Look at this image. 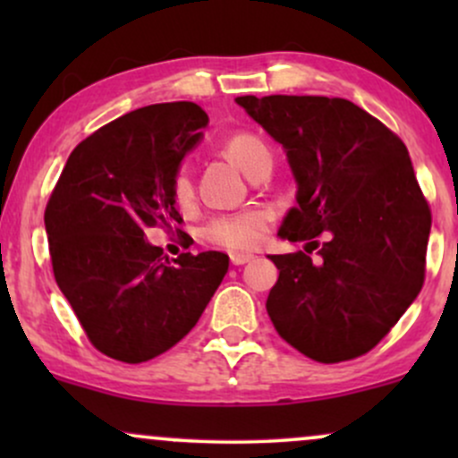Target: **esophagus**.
I'll return each mask as SVG.
<instances>
[{"label":"esophagus","mask_w":458,"mask_h":458,"mask_svg":"<svg viewBox=\"0 0 458 458\" xmlns=\"http://www.w3.org/2000/svg\"><path fill=\"white\" fill-rule=\"evenodd\" d=\"M251 259H254V256H251V254H241V251H233V254H230V262H233L234 267L245 265V262H250Z\"/></svg>","instance_id":"esophagus-1"}]
</instances>
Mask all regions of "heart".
<instances>
[{
    "mask_svg": "<svg viewBox=\"0 0 458 458\" xmlns=\"http://www.w3.org/2000/svg\"><path fill=\"white\" fill-rule=\"evenodd\" d=\"M224 157L236 170L247 174L254 161L262 155H269L267 146L259 138L250 133H236L228 138L222 146ZM174 198L178 204H185L191 198V182L185 174H178L174 181ZM271 213L262 207H247L236 213L219 215L204 230V236L219 247L233 251L254 250L256 245L265 239L267 228H269Z\"/></svg>",
    "mask_w": 458,
    "mask_h": 458,
    "instance_id": "obj_1",
    "label": "heart"
}]
</instances>
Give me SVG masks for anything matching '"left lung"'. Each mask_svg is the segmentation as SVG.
I'll return each instance as SVG.
<instances>
[{
  "label": "left lung",
  "instance_id": "8db88e82",
  "mask_svg": "<svg viewBox=\"0 0 458 458\" xmlns=\"http://www.w3.org/2000/svg\"><path fill=\"white\" fill-rule=\"evenodd\" d=\"M286 152L297 207L280 239L325 243L318 260L273 254V327L310 360L335 364L379 344L424 284L428 204L404 144L346 98L236 97ZM308 250V247H306Z\"/></svg>",
  "mask_w": 458,
  "mask_h": 458
}]
</instances>
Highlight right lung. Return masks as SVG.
I'll return each mask as SVG.
<instances>
[{
  "label": "right lung",
  "instance_id": "1",
  "mask_svg": "<svg viewBox=\"0 0 458 458\" xmlns=\"http://www.w3.org/2000/svg\"><path fill=\"white\" fill-rule=\"evenodd\" d=\"M207 123L189 101L120 115L71 152L47 204L57 286L90 343L118 361H148L185 338L228 273L222 251L170 262L144 234L182 222L174 181Z\"/></svg>",
  "mask_w": 458,
  "mask_h": 458
}]
</instances>
